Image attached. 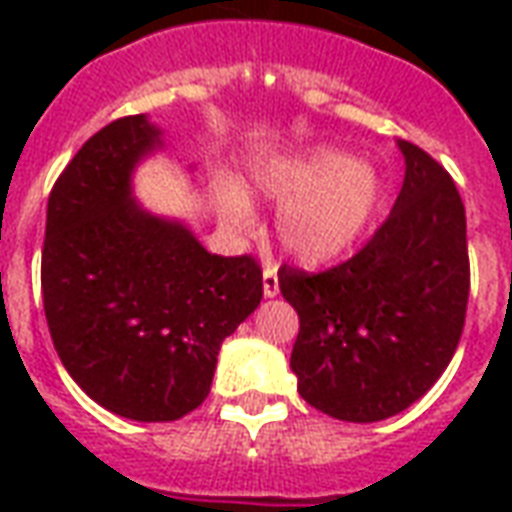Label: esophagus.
Here are the masks:
<instances>
[{
    "label": "esophagus",
    "instance_id": "1",
    "mask_svg": "<svg viewBox=\"0 0 512 512\" xmlns=\"http://www.w3.org/2000/svg\"><path fill=\"white\" fill-rule=\"evenodd\" d=\"M263 293H266L268 299H274L279 293V277L274 263H266V268H263Z\"/></svg>",
    "mask_w": 512,
    "mask_h": 512
}]
</instances>
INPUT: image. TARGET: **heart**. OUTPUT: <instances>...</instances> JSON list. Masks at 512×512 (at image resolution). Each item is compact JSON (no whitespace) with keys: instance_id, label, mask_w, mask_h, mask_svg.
<instances>
[{"instance_id":"obj_1","label":"heart","mask_w":512,"mask_h":512,"mask_svg":"<svg viewBox=\"0 0 512 512\" xmlns=\"http://www.w3.org/2000/svg\"><path fill=\"white\" fill-rule=\"evenodd\" d=\"M260 189L285 202L279 208V241L307 263H323L343 255L365 233L378 205L376 169L321 147L288 158L263 175ZM222 208L244 219L246 202L235 189H222Z\"/></svg>"}]
</instances>
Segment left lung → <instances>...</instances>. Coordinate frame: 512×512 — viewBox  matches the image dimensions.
<instances>
[{"label": "left lung", "instance_id": "1", "mask_svg": "<svg viewBox=\"0 0 512 512\" xmlns=\"http://www.w3.org/2000/svg\"><path fill=\"white\" fill-rule=\"evenodd\" d=\"M406 178L373 238L326 271L279 268L299 312V395L345 422L395 417L439 381L469 301L466 211L450 172L400 139Z\"/></svg>", "mask_w": 512, "mask_h": 512}]
</instances>
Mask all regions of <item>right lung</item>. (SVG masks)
<instances>
[{
  "label": "right lung",
  "instance_id": "obj_1",
  "mask_svg": "<svg viewBox=\"0 0 512 512\" xmlns=\"http://www.w3.org/2000/svg\"><path fill=\"white\" fill-rule=\"evenodd\" d=\"M158 145L142 115L82 145L49 194L40 288L62 365L98 406L169 422L211 392L216 356L263 299L252 255H211L131 200V169Z\"/></svg>",
  "mask_w": 512,
  "mask_h": 512
}]
</instances>
